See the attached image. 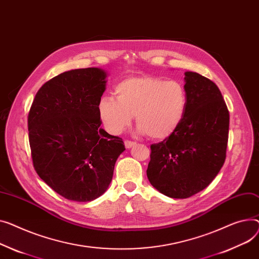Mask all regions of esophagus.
<instances>
[{"label":"esophagus","mask_w":259,"mask_h":259,"mask_svg":"<svg viewBox=\"0 0 259 259\" xmlns=\"http://www.w3.org/2000/svg\"><path fill=\"white\" fill-rule=\"evenodd\" d=\"M136 145V143L135 142H131V141H125V147L127 148V149H130V148H132L133 146H135Z\"/></svg>","instance_id":"obj_1"}]
</instances>
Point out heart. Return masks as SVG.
I'll return each mask as SVG.
<instances>
[{"label":"heart","instance_id":"1","mask_svg":"<svg viewBox=\"0 0 259 259\" xmlns=\"http://www.w3.org/2000/svg\"><path fill=\"white\" fill-rule=\"evenodd\" d=\"M115 99L103 96L98 114L111 134L122 133L135 115L140 131L154 140L174 133L184 118L187 95L182 83L154 76L128 77L113 88Z\"/></svg>","mask_w":259,"mask_h":259}]
</instances>
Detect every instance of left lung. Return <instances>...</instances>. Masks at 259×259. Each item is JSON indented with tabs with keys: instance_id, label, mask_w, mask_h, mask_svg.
<instances>
[{
	"instance_id": "left-lung-1",
	"label": "left lung",
	"mask_w": 259,
	"mask_h": 259,
	"mask_svg": "<svg viewBox=\"0 0 259 259\" xmlns=\"http://www.w3.org/2000/svg\"><path fill=\"white\" fill-rule=\"evenodd\" d=\"M187 107L177 130L151 146L147 176L161 194L186 199L207 187L226 158L229 111L215 83L184 73Z\"/></svg>"
}]
</instances>
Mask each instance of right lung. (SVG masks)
I'll return each instance as SVG.
<instances>
[{"label": "right lung", "instance_id": "1", "mask_svg": "<svg viewBox=\"0 0 259 259\" xmlns=\"http://www.w3.org/2000/svg\"><path fill=\"white\" fill-rule=\"evenodd\" d=\"M106 77L98 67L64 72L41 86L29 111L34 168L67 200L90 202L104 194L126 150L120 137L100 127L98 103Z\"/></svg>", "mask_w": 259, "mask_h": 259}]
</instances>
